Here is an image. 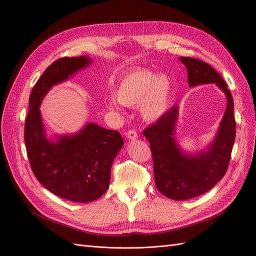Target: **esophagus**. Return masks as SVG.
<instances>
[{
    "instance_id": "1",
    "label": "esophagus",
    "mask_w": 256,
    "mask_h": 256,
    "mask_svg": "<svg viewBox=\"0 0 256 256\" xmlns=\"http://www.w3.org/2000/svg\"><path fill=\"white\" fill-rule=\"evenodd\" d=\"M126 138L128 140H136L138 138V134L134 130H130L128 132H126Z\"/></svg>"
}]
</instances>
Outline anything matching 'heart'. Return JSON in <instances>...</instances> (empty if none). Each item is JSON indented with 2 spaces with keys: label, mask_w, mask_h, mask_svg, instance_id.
<instances>
[{
  "label": "heart",
  "mask_w": 256,
  "mask_h": 256,
  "mask_svg": "<svg viewBox=\"0 0 256 256\" xmlns=\"http://www.w3.org/2000/svg\"><path fill=\"white\" fill-rule=\"evenodd\" d=\"M172 85L164 75L148 69H136L126 74L114 92L116 100L124 106L140 104L142 116L148 122L160 118L171 102ZM112 110L118 108L114 100L108 102Z\"/></svg>",
  "instance_id": "b5f03b06"
}]
</instances>
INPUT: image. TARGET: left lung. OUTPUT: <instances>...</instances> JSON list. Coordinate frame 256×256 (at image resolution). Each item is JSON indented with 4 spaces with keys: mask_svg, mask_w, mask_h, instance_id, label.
<instances>
[{
    "mask_svg": "<svg viewBox=\"0 0 256 256\" xmlns=\"http://www.w3.org/2000/svg\"><path fill=\"white\" fill-rule=\"evenodd\" d=\"M180 61L187 68L188 84L191 88L215 83L225 94L227 106L215 138L206 150L197 154H187L176 140L179 116L177 104L156 124L144 130L152 154L156 187L164 196L177 201L206 193L224 177L236 134L233 98L221 75L202 60L180 57Z\"/></svg>",
    "mask_w": 256,
    "mask_h": 256,
    "instance_id": "obj_1",
    "label": "left lung"
}]
</instances>
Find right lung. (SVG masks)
<instances>
[{
	"label": "right lung",
	"instance_id": "obj_1",
	"mask_svg": "<svg viewBox=\"0 0 256 256\" xmlns=\"http://www.w3.org/2000/svg\"><path fill=\"white\" fill-rule=\"evenodd\" d=\"M88 56L54 61L34 85L25 124V144L37 180L56 196L78 203L92 202L110 187L112 162L124 146L116 130L90 122L74 134L49 140L43 126L40 104L53 85L88 67Z\"/></svg>",
	"mask_w": 256,
	"mask_h": 256
}]
</instances>
